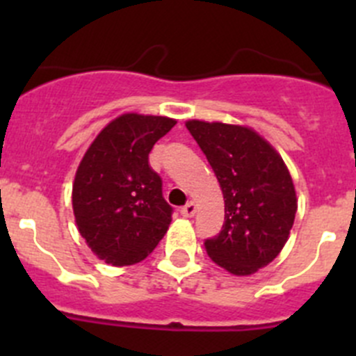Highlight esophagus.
I'll use <instances>...</instances> for the list:
<instances>
[{
    "label": "esophagus",
    "mask_w": 356,
    "mask_h": 356,
    "mask_svg": "<svg viewBox=\"0 0 356 356\" xmlns=\"http://www.w3.org/2000/svg\"><path fill=\"white\" fill-rule=\"evenodd\" d=\"M195 211H196V204L193 203V201H188L184 207H181L182 217H193V215H195Z\"/></svg>",
    "instance_id": "1"
}]
</instances>
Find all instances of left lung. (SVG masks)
Returning a JSON list of instances; mask_svg holds the SVG:
<instances>
[{"mask_svg":"<svg viewBox=\"0 0 356 356\" xmlns=\"http://www.w3.org/2000/svg\"><path fill=\"white\" fill-rule=\"evenodd\" d=\"M186 127L213 168L225 201L222 231L204 241L208 257L234 275L270 264L289 238L296 191L281 155L253 129L189 120Z\"/></svg>","mask_w":356,"mask_h":356,"instance_id":"1","label":"left lung"}]
</instances>
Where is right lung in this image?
<instances>
[{"mask_svg":"<svg viewBox=\"0 0 356 356\" xmlns=\"http://www.w3.org/2000/svg\"><path fill=\"white\" fill-rule=\"evenodd\" d=\"M174 118L124 113L111 120L82 158L72 188L79 232L92 253L115 267L155 250L172 220L149 152Z\"/></svg>","mask_w":356,"mask_h":356,"instance_id":"add662e5","label":"right lung"}]
</instances>
